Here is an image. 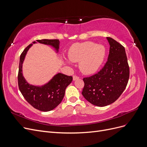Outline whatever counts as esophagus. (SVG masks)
<instances>
[{
	"instance_id": "34e87169",
	"label": "esophagus",
	"mask_w": 147,
	"mask_h": 147,
	"mask_svg": "<svg viewBox=\"0 0 147 147\" xmlns=\"http://www.w3.org/2000/svg\"><path fill=\"white\" fill-rule=\"evenodd\" d=\"M79 78L78 77V76H76V75H74L73 76V80H77V79H78Z\"/></svg>"
}]
</instances>
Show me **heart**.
Instances as JSON below:
<instances>
[{"label": "heart", "instance_id": "1", "mask_svg": "<svg viewBox=\"0 0 147 147\" xmlns=\"http://www.w3.org/2000/svg\"><path fill=\"white\" fill-rule=\"evenodd\" d=\"M105 54V48L103 45L92 42H85L76 43L71 46L68 56L70 61L79 62V68L83 73L91 74L99 68Z\"/></svg>", "mask_w": 147, "mask_h": 147}]
</instances>
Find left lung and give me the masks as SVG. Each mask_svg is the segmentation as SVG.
I'll return each instance as SVG.
<instances>
[{
	"label": "left lung",
	"instance_id": "8db88e82",
	"mask_svg": "<svg viewBox=\"0 0 147 147\" xmlns=\"http://www.w3.org/2000/svg\"><path fill=\"white\" fill-rule=\"evenodd\" d=\"M107 40L110 45L107 62L98 73L83 79V96L98 107L115 102L125 89L129 76L125 48L111 37Z\"/></svg>",
	"mask_w": 147,
	"mask_h": 147
}]
</instances>
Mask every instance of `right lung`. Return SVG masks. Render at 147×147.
I'll return each instance as SVG.
<instances>
[{
  "label": "right lung",
  "mask_w": 147,
  "mask_h": 147,
  "mask_svg": "<svg viewBox=\"0 0 147 147\" xmlns=\"http://www.w3.org/2000/svg\"><path fill=\"white\" fill-rule=\"evenodd\" d=\"M58 39H42L36 41L40 43L50 45L58 51ZM36 43V42H33ZM32 44L27 46L20 56L18 72V86L20 91L25 100L37 110L49 111L55 108L61 103L65 95V89L73 80L72 76L58 73L46 85L42 86L30 85L27 83L22 75V63L25 56Z\"/></svg>",
  "instance_id": "right-lung-1"
}]
</instances>
